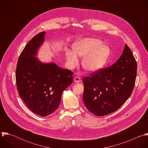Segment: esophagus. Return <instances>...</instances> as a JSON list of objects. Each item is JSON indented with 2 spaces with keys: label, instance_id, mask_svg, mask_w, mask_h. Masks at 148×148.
I'll use <instances>...</instances> for the list:
<instances>
[{
  "label": "esophagus",
  "instance_id": "34e87169",
  "mask_svg": "<svg viewBox=\"0 0 148 148\" xmlns=\"http://www.w3.org/2000/svg\"><path fill=\"white\" fill-rule=\"evenodd\" d=\"M74 81L75 83H79L81 82V79L79 76H76L74 78Z\"/></svg>",
  "mask_w": 148,
  "mask_h": 148
}]
</instances>
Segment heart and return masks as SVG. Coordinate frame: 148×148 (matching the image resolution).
Returning <instances> with one entry per match:
<instances>
[{
  "label": "heart",
  "mask_w": 148,
  "mask_h": 148,
  "mask_svg": "<svg viewBox=\"0 0 148 148\" xmlns=\"http://www.w3.org/2000/svg\"><path fill=\"white\" fill-rule=\"evenodd\" d=\"M73 52L68 50L65 56L69 68H74L79 62L77 56L83 58L82 66L88 72H96L101 69L108 59L109 48L97 38H83L75 42L72 45Z\"/></svg>",
  "instance_id": "1"
}]
</instances>
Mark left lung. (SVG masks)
<instances>
[{"mask_svg": "<svg viewBox=\"0 0 148 148\" xmlns=\"http://www.w3.org/2000/svg\"><path fill=\"white\" fill-rule=\"evenodd\" d=\"M137 64L125 44L119 60L83 79V100L86 108L97 116L116 111L131 95L136 76Z\"/></svg>", "mask_w": 148, "mask_h": 148, "instance_id": "8db88e82", "label": "left lung"}]
</instances>
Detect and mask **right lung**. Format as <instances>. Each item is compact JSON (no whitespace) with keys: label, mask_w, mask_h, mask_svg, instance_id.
I'll use <instances>...</instances> for the list:
<instances>
[{"label":"right lung","mask_w":148,"mask_h":148,"mask_svg":"<svg viewBox=\"0 0 148 148\" xmlns=\"http://www.w3.org/2000/svg\"><path fill=\"white\" fill-rule=\"evenodd\" d=\"M45 35V32L40 33L27 43L16 71L19 96L29 110L42 116L57 109L62 92L72 83L73 74L53 62H42L37 57Z\"/></svg>","instance_id":"right-lung-1"}]
</instances>
